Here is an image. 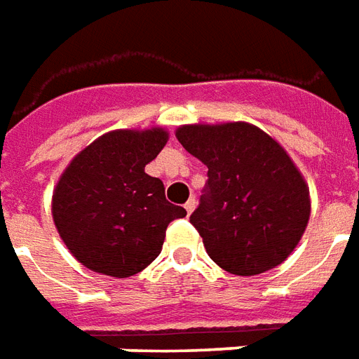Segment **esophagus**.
<instances>
[{
	"label": "esophagus",
	"mask_w": 359,
	"mask_h": 359,
	"mask_svg": "<svg viewBox=\"0 0 359 359\" xmlns=\"http://www.w3.org/2000/svg\"><path fill=\"white\" fill-rule=\"evenodd\" d=\"M196 205H198V202H196V198H190L187 203H184V210H187V213H192V211L196 210Z\"/></svg>",
	"instance_id": "34e87169"
}]
</instances>
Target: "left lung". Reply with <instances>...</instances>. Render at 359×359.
<instances>
[{
	"label": "left lung",
	"mask_w": 359,
	"mask_h": 359,
	"mask_svg": "<svg viewBox=\"0 0 359 359\" xmlns=\"http://www.w3.org/2000/svg\"><path fill=\"white\" fill-rule=\"evenodd\" d=\"M177 140L208 165L190 223L221 269L252 277L285 262L309 221V188L285 148L250 123L184 125Z\"/></svg>",
	"instance_id": "obj_1"
}]
</instances>
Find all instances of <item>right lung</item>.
I'll use <instances>...</instances> for the list:
<instances>
[{
  "instance_id": "add662e5",
  "label": "right lung",
  "mask_w": 359,
  "mask_h": 359,
  "mask_svg": "<svg viewBox=\"0 0 359 359\" xmlns=\"http://www.w3.org/2000/svg\"><path fill=\"white\" fill-rule=\"evenodd\" d=\"M167 140L165 128L113 130L63 171L51 200L53 223L88 269L117 278L140 273L159 256L169 223L187 215L144 171Z\"/></svg>"
}]
</instances>
